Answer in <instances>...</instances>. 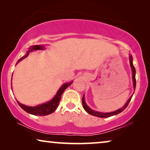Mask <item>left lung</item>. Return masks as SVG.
Listing matches in <instances>:
<instances>
[{
    "label": "left lung",
    "instance_id": "left-lung-1",
    "mask_svg": "<svg viewBox=\"0 0 150 150\" xmlns=\"http://www.w3.org/2000/svg\"><path fill=\"white\" fill-rule=\"evenodd\" d=\"M130 67H131V69H132V81H133V87H134V89L135 90V88H136V79H135V74H136V70H135V68L134 67V65H133V63H132V56H130ZM133 96V95H132ZM132 96H130V98H129L128 100V101L126 104H125V105L122 107L120 109L115 110V111H113V112H98V111H95V110H93L92 109H91L89 106H88L87 104L85 103V97H83V100H82V102H83V108L84 109H85L86 111H87L88 113H89L90 115H94V116H96V117H111L112 115H117L119 113H120L121 112H122L123 110H124L125 108H126L127 106H128L129 102H130L131 100V98L132 97Z\"/></svg>",
    "mask_w": 150,
    "mask_h": 150
}]
</instances>
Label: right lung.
I'll return each mask as SVG.
<instances>
[{
	"label": "right lung",
	"mask_w": 150,
	"mask_h": 150,
	"mask_svg": "<svg viewBox=\"0 0 150 150\" xmlns=\"http://www.w3.org/2000/svg\"><path fill=\"white\" fill-rule=\"evenodd\" d=\"M44 47L43 46H41V45H35V46H31L30 48V50L28 51L25 56L22 57V58H20L19 60L18 61L17 63L18 62H20V61H22V59H25L26 57H27L28 55L29 54L30 52H31V51L37 50H44ZM71 83H72V82L65 83L64 85H63L61 87L60 89L58 90V91H57V93L56 95H55L54 97L53 98L52 100H50L49 102H46V103L42 104H40V105H38L36 106H28L21 104L17 100L18 104H19L20 107H21L24 110H25L26 112L34 115L45 116V115H47L51 114L57 109V107H58L59 102H60L61 98V95H62L65 90L66 89Z\"/></svg>",
	"instance_id": "add662e5"
}]
</instances>
